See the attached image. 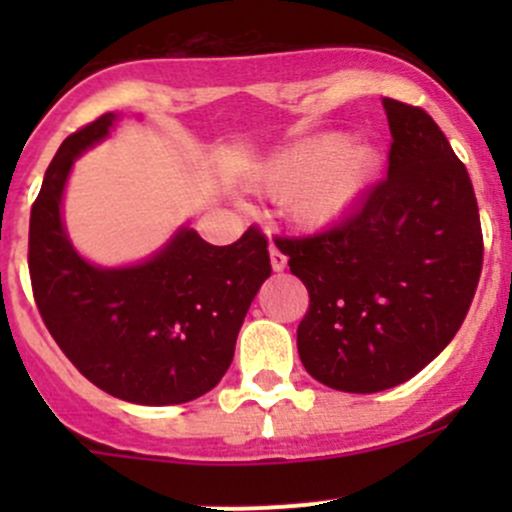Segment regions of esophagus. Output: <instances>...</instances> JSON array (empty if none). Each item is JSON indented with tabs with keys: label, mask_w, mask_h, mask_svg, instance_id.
Segmentation results:
<instances>
[{
	"label": "esophagus",
	"mask_w": 512,
	"mask_h": 512,
	"mask_svg": "<svg viewBox=\"0 0 512 512\" xmlns=\"http://www.w3.org/2000/svg\"><path fill=\"white\" fill-rule=\"evenodd\" d=\"M270 262H272V270L275 272H282L287 267V257L282 255L275 245H270Z\"/></svg>",
	"instance_id": "esophagus-1"
}]
</instances>
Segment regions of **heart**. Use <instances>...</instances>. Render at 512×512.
Returning <instances> with one entry per match:
<instances>
[{"label": "heart", "mask_w": 512, "mask_h": 512, "mask_svg": "<svg viewBox=\"0 0 512 512\" xmlns=\"http://www.w3.org/2000/svg\"><path fill=\"white\" fill-rule=\"evenodd\" d=\"M381 156L369 143L344 146L337 133L307 138L280 153L265 170V188L294 195L292 213L304 225H329L359 203L376 178Z\"/></svg>", "instance_id": "obj_1"}]
</instances>
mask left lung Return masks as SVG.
<instances>
[{
    "mask_svg": "<svg viewBox=\"0 0 512 512\" xmlns=\"http://www.w3.org/2000/svg\"><path fill=\"white\" fill-rule=\"evenodd\" d=\"M389 173L339 225L275 237L309 309L304 369L324 386L376 394L416 376L466 319L483 270L473 183L423 108L384 98Z\"/></svg>",
    "mask_w": 512,
    "mask_h": 512,
    "instance_id": "obj_1",
    "label": "left lung"
}]
</instances>
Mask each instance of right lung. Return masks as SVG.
<instances>
[{
	"instance_id": "1",
	"label": "right lung",
	"mask_w": 512,
	"mask_h": 512,
	"mask_svg": "<svg viewBox=\"0 0 512 512\" xmlns=\"http://www.w3.org/2000/svg\"><path fill=\"white\" fill-rule=\"evenodd\" d=\"M113 121L116 113H103L71 133L46 168L29 220L34 302L61 352L98 389L131 404H185L215 389L230 366L242 319L272 272L267 237L252 225L218 247L183 227L141 265H89L61 223V195L74 160Z\"/></svg>"
}]
</instances>
